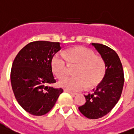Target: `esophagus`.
<instances>
[{
	"mask_svg": "<svg viewBox=\"0 0 134 134\" xmlns=\"http://www.w3.org/2000/svg\"><path fill=\"white\" fill-rule=\"evenodd\" d=\"M64 91L66 92H68V93H69V94H71V95H76V94H77V93H76V92H73L69 91V90H64Z\"/></svg>",
	"mask_w": 134,
	"mask_h": 134,
	"instance_id": "1",
	"label": "esophagus"
}]
</instances>
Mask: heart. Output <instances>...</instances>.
I'll list each match as a JSON object with an SVG mask.
<instances>
[{"mask_svg": "<svg viewBox=\"0 0 134 134\" xmlns=\"http://www.w3.org/2000/svg\"><path fill=\"white\" fill-rule=\"evenodd\" d=\"M69 64L78 66L74 77H65L59 81V86L69 91H80L87 85L93 88L99 84L106 74V64L96 53L86 47L69 48L65 54L58 53L51 60L52 69L59 79L67 74Z\"/></svg>", "mask_w": 134, "mask_h": 134, "instance_id": "obj_1", "label": "heart"}]
</instances>
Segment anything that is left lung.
Here are the masks:
<instances>
[{"instance_id": "obj_1", "label": "left lung", "mask_w": 134, "mask_h": 134, "mask_svg": "<svg viewBox=\"0 0 134 134\" xmlns=\"http://www.w3.org/2000/svg\"><path fill=\"white\" fill-rule=\"evenodd\" d=\"M91 44L106 64V74L93 93L84 95L86 102L79 110L88 118L98 119L108 114L116 105L122 92L125 78L122 65L114 50L102 44Z\"/></svg>"}]
</instances>
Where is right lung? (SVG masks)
<instances>
[{
	"instance_id": "right-lung-1",
	"label": "right lung",
	"mask_w": 134,
	"mask_h": 134,
	"mask_svg": "<svg viewBox=\"0 0 134 134\" xmlns=\"http://www.w3.org/2000/svg\"><path fill=\"white\" fill-rule=\"evenodd\" d=\"M59 42H32L14 60L10 74L12 90L19 105L30 114L40 116L54 106L62 88L49 86L56 82L51 67L53 57L61 49Z\"/></svg>"
}]
</instances>
